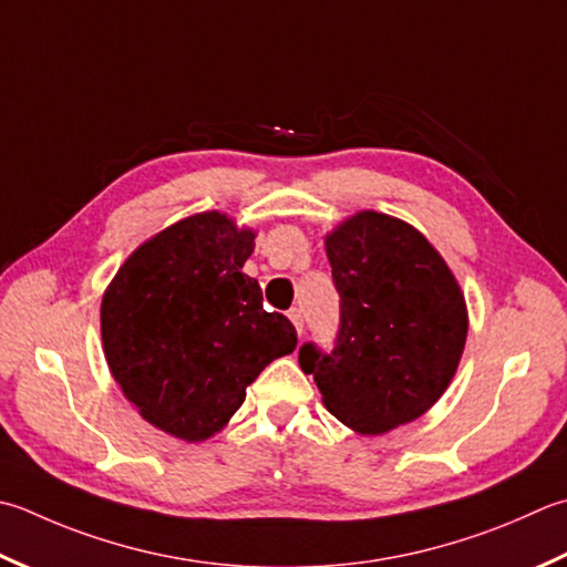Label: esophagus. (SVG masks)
<instances>
[{"instance_id": "obj_1", "label": "esophagus", "mask_w": 567, "mask_h": 567, "mask_svg": "<svg viewBox=\"0 0 567 567\" xmlns=\"http://www.w3.org/2000/svg\"><path fill=\"white\" fill-rule=\"evenodd\" d=\"M287 317H290V321L295 324V329H297V334L302 337L305 334V317H302V309H297V307H292L290 312H287Z\"/></svg>"}]
</instances>
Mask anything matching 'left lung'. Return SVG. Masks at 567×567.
<instances>
[{
  "instance_id": "8db88e82",
  "label": "left lung",
  "mask_w": 567,
  "mask_h": 567,
  "mask_svg": "<svg viewBox=\"0 0 567 567\" xmlns=\"http://www.w3.org/2000/svg\"><path fill=\"white\" fill-rule=\"evenodd\" d=\"M324 248L341 329L331 353L305 343L299 365L331 415L359 435H383L447 391L467 343V302L423 233L381 210L343 218Z\"/></svg>"
}]
</instances>
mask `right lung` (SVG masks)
I'll use <instances>...</instances> for the list:
<instances>
[{
    "mask_svg": "<svg viewBox=\"0 0 567 567\" xmlns=\"http://www.w3.org/2000/svg\"><path fill=\"white\" fill-rule=\"evenodd\" d=\"M255 233L204 210L154 233L120 265L100 305L107 369L150 425L204 442L228 425L265 365L297 347L285 315L243 272Z\"/></svg>",
    "mask_w": 567,
    "mask_h": 567,
    "instance_id": "add662e5",
    "label": "right lung"
}]
</instances>
